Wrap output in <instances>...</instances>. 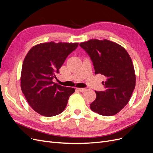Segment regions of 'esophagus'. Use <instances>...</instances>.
Wrapping results in <instances>:
<instances>
[{"mask_svg":"<svg viewBox=\"0 0 153 153\" xmlns=\"http://www.w3.org/2000/svg\"><path fill=\"white\" fill-rule=\"evenodd\" d=\"M77 90L78 91L83 92H84V91H86V89H85V88H77Z\"/></svg>","mask_w":153,"mask_h":153,"instance_id":"34e87169","label":"esophagus"}]
</instances>
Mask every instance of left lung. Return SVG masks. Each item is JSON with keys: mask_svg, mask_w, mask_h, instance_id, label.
<instances>
[{"mask_svg": "<svg viewBox=\"0 0 153 153\" xmlns=\"http://www.w3.org/2000/svg\"><path fill=\"white\" fill-rule=\"evenodd\" d=\"M80 46L90 57L95 74H101L105 79V90L96 91L91 109L104 116L117 114L129 102L135 87L130 56L121 45L106 39H91Z\"/></svg>", "mask_w": 153, "mask_h": 153, "instance_id": "left-lung-1", "label": "left lung"}]
</instances>
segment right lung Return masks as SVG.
Returning <instances> with one entry per match:
<instances>
[{
    "mask_svg": "<svg viewBox=\"0 0 153 153\" xmlns=\"http://www.w3.org/2000/svg\"><path fill=\"white\" fill-rule=\"evenodd\" d=\"M78 43H45L27 53L23 62L21 89L27 102L36 112L45 117L62 113L75 89L55 84V74Z\"/></svg>",
    "mask_w": 153,
    "mask_h": 153,
    "instance_id": "1",
    "label": "right lung"
}]
</instances>
